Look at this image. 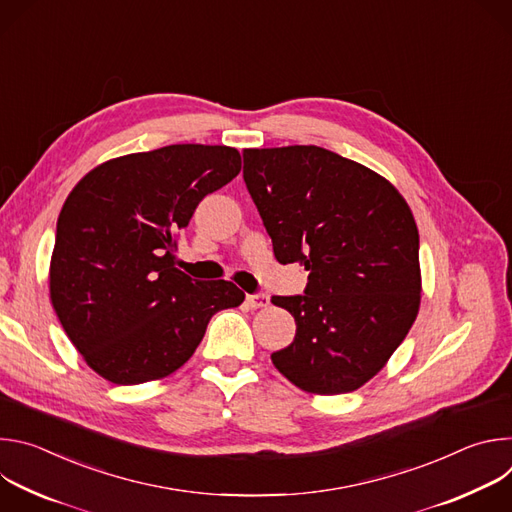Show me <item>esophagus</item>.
Returning <instances> with one entry per match:
<instances>
[{"label": "esophagus", "mask_w": 512, "mask_h": 512, "mask_svg": "<svg viewBox=\"0 0 512 512\" xmlns=\"http://www.w3.org/2000/svg\"><path fill=\"white\" fill-rule=\"evenodd\" d=\"M245 302H247V306L253 308V310H257V308H267V306H269V296H265V294H247Z\"/></svg>", "instance_id": "obj_1"}]
</instances>
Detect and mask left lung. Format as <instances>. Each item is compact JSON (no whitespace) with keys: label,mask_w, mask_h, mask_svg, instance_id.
Returning a JSON list of instances; mask_svg holds the SVG:
<instances>
[{"label":"left lung","mask_w":512,"mask_h":512,"mask_svg":"<svg viewBox=\"0 0 512 512\" xmlns=\"http://www.w3.org/2000/svg\"><path fill=\"white\" fill-rule=\"evenodd\" d=\"M243 178L279 263L310 271L304 296H273L296 338L271 354L296 387L350 393L373 379L421 302L419 233L397 188L318 145L245 150Z\"/></svg>","instance_id":"left-lung-1"}]
</instances>
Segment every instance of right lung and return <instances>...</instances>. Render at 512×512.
Returning <instances> with one entry per match:
<instances>
[{
  "label": "right lung",
  "instance_id": "right-lung-1",
  "mask_svg": "<svg viewBox=\"0 0 512 512\" xmlns=\"http://www.w3.org/2000/svg\"><path fill=\"white\" fill-rule=\"evenodd\" d=\"M241 172L227 145L178 143L91 170L68 194L50 261L52 308L89 367L115 385L172 375L210 318L243 304L225 279L176 267V233Z\"/></svg>",
  "mask_w": 512,
  "mask_h": 512
}]
</instances>
